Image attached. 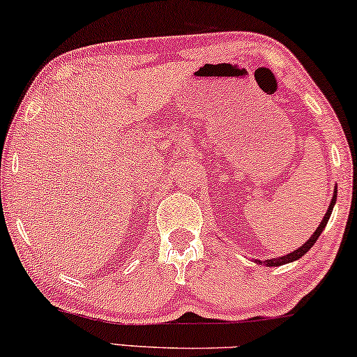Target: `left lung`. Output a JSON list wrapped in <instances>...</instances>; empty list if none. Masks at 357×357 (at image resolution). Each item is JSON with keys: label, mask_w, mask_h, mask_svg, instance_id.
Segmentation results:
<instances>
[{"label": "left lung", "mask_w": 357, "mask_h": 357, "mask_svg": "<svg viewBox=\"0 0 357 357\" xmlns=\"http://www.w3.org/2000/svg\"><path fill=\"white\" fill-rule=\"evenodd\" d=\"M335 203H336V188H335V195H333V198H331L330 208H328V210H326V215L323 216V220H321L320 226H318L317 231H314V233L312 234V238H310V239L307 241V243L303 244L302 248L295 249L294 252L287 254V256H282V257H279V259H271V261H266L264 264H266V266H269V267H272V266H282V264H287V262H291V261H297V259L302 257L303 254H307V252L310 251V249L313 248V244L317 243V239L320 238L321 231L325 229V226H326V223H328V220H330V216H331V211H333V206H335ZM259 264H262V262L259 261Z\"/></svg>", "instance_id": "obj_1"}]
</instances>
